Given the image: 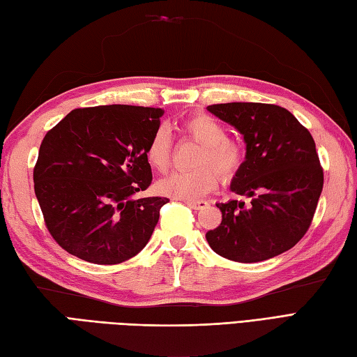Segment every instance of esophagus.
<instances>
[{"label": "esophagus", "instance_id": "1", "mask_svg": "<svg viewBox=\"0 0 357 357\" xmlns=\"http://www.w3.org/2000/svg\"><path fill=\"white\" fill-rule=\"evenodd\" d=\"M184 202L193 210H201V208H206L208 206V202H206V201H184Z\"/></svg>", "mask_w": 357, "mask_h": 357}]
</instances>
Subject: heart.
<instances>
[{
    "label": "heart",
    "instance_id": "heart-1",
    "mask_svg": "<svg viewBox=\"0 0 357 357\" xmlns=\"http://www.w3.org/2000/svg\"><path fill=\"white\" fill-rule=\"evenodd\" d=\"M181 132L201 144L195 165L190 172H174L158 181V192L176 199H196L216 187L218 176L230 179L244 162V149L234 139L227 138L225 127L206 113H198L181 124ZM149 164L158 172H165L170 165L172 139L164 127L151 136L146 149ZM215 169L213 171V169Z\"/></svg>",
    "mask_w": 357,
    "mask_h": 357
}]
</instances>
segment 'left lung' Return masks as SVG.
I'll return each mask as SVG.
<instances>
[{"label": "left lung", "mask_w": 357, "mask_h": 357, "mask_svg": "<svg viewBox=\"0 0 357 357\" xmlns=\"http://www.w3.org/2000/svg\"><path fill=\"white\" fill-rule=\"evenodd\" d=\"M207 110L244 136L245 161L231 192L252 199L216 204L222 222L207 231L215 253L261 262L294 247L307 233L324 187L316 144L290 112L275 104L227 102Z\"/></svg>", "instance_id": "8db88e82"}]
</instances>
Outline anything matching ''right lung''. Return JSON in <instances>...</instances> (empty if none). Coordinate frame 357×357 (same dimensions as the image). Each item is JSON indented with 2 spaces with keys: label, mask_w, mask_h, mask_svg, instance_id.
I'll return each mask as SVG.
<instances>
[{
  "label": "right lung",
  "mask_w": 357,
  "mask_h": 357,
  "mask_svg": "<svg viewBox=\"0 0 357 357\" xmlns=\"http://www.w3.org/2000/svg\"><path fill=\"white\" fill-rule=\"evenodd\" d=\"M162 109H75L44 136L35 195L52 238L82 261L124 262L147 245L167 198L135 199L151 183L149 141Z\"/></svg>",
  "instance_id": "obj_1"
}]
</instances>
